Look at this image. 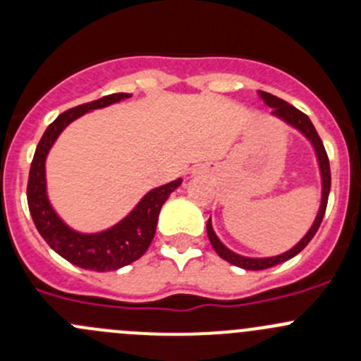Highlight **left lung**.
Masks as SVG:
<instances>
[{"label": "left lung", "mask_w": 361, "mask_h": 361, "mask_svg": "<svg viewBox=\"0 0 361 361\" xmlns=\"http://www.w3.org/2000/svg\"><path fill=\"white\" fill-rule=\"evenodd\" d=\"M258 96L264 99V103L267 104V106L272 108V115L279 116V118H283L285 122H288L290 126L297 127V129L300 130L302 134H305V136L311 140L312 147H314V150H316V155H318L319 169H322L323 197H322V206H319V211H318V216H316L314 224H312V227L309 228V232L305 234V238L302 239V241L298 243L297 246H293L292 250L286 251V253H283V255H279V257L248 258V257H241V255L234 253V251H231L228 248H225L224 245H221V241L216 238L213 227H211V220H207V225H206L207 238H209L211 246H213L214 251H216V253L220 255L224 260L231 262V264L235 265V267L246 269V271H264V269L274 267V265L283 264V262L290 260V258H293L295 255L300 253V251L304 250L305 246L309 245V243H311V239L314 238V234L318 232L319 225H322L323 216H325L326 202H329V194H330V183H332V176H330L329 155H326V150H325V147H323L322 137L318 136V133H316L314 126H312V122L309 120V116L305 115V113H302L300 110H297V108L292 106V104L286 103V101L279 99V97L272 96V94H269V92H264V90H258Z\"/></svg>", "instance_id": "obj_1"}]
</instances>
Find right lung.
Returning <instances> with one entry per match:
<instances>
[{
    "label": "right lung",
    "instance_id": "add662e5",
    "mask_svg": "<svg viewBox=\"0 0 361 361\" xmlns=\"http://www.w3.org/2000/svg\"><path fill=\"white\" fill-rule=\"evenodd\" d=\"M126 97H130V94H108L92 103L80 104V106L61 113L47 127L45 134L36 147L31 169H29L27 206L42 238L45 239L50 248L66 258L68 262H71L73 265L96 272L116 271V269L133 264L134 260L143 257L155 235L160 207L167 201L171 192H174L181 185V180H174L162 187L154 188L141 199V202L134 207L129 216H126L118 225L111 227L110 231L101 232V234L87 235L71 231L52 209L45 192V157L54 141L63 133L64 127L78 118L80 115L96 110V108H104L116 101L126 99Z\"/></svg>",
    "mask_w": 361,
    "mask_h": 361
}]
</instances>
